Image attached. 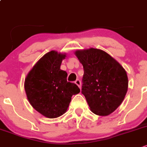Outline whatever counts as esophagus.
I'll list each match as a JSON object with an SVG mask.
<instances>
[{"label":"esophagus","mask_w":147,"mask_h":147,"mask_svg":"<svg viewBox=\"0 0 147 147\" xmlns=\"http://www.w3.org/2000/svg\"><path fill=\"white\" fill-rule=\"evenodd\" d=\"M75 84H76V85H77L78 87H79V88H81V85H82V83H81V81L79 80V79H76V80L75 81Z\"/></svg>","instance_id":"obj_1"}]
</instances>
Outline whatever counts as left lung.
<instances>
[{
	"instance_id": "1",
	"label": "left lung",
	"mask_w": 147,
	"mask_h": 147,
	"mask_svg": "<svg viewBox=\"0 0 147 147\" xmlns=\"http://www.w3.org/2000/svg\"><path fill=\"white\" fill-rule=\"evenodd\" d=\"M75 55L84 68L82 93L91 111L99 116L111 114L127 93L128 79L125 70L101 49L77 50Z\"/></svg>"
}]
</instances>
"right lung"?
<instances>
[{
  "label": "right lung",
  "mask_w": 147,
  "mask_h": 147,
  "mask_svg": "<svg viewBox=\"0 0 147 147\" xmlns=\"http://www.w3.org/2000/svg\"><path fill=\"white\" fill-rule=\"evenodd\" d=\"M65 57V54L56 51L45 54L25 78V90L30 103L46 117L63 115L72 95L80 92L76 84L67 82V73L60 69Z\"/></svg>",
  "instance_id": "right-lung-1"
}]
</instances>
